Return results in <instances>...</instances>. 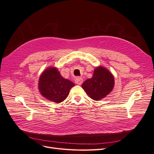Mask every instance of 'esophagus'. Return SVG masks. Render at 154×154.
Wrapping results in <instances>:
<instances>
[{
	"label": "esophagus",
	"instance_id": "34e87169",
	"mask_svg": "<svg viewBox=\"0 0 154 154\" xmlns=\"http://www.w3.org/2000/svg\"><path fill=\"white\" fill-rule=\"evenodd\" d=\"M75 83L78 85H81L83 82V79L81 77H77L75 80Z\"/></svg>",
	"mask_w": 154,
	"mask_h": 154
}]
</instances>
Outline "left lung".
Instances as JSON below:
<instances>
[{"instance_id": "left-lung-1", "label": "left lung", "mask_w": 154, "mask_h": 154, "mask_svg": "<svg viewBox=\"0 0 154 154\" xmlns=\"http://www.w3.org/2000/svg\"><path fill=\"white\" fill-rule=\"evenodd\" d=\"M114 86V77L105 67L95 69L93 76L82 85L87 94L94 100H100L110 93Z\"/></svg>"}]
</instances>
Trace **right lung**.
<instances>
[{"mask_svg":"<svg viewBox=\"0 0 154 154\" xmlns=\"http://www.w3.org/2000/svg\"><path fill=\"white\" fill-rule=\"evenodd\" d=\"M75 84L60 75L55 67H48L40 75L38 80V89L47 100L60 103L69 94L70 88Z\"/></svg>","mask_w":154,"mask_h":154,"instance_id":"add662e5","label":"right lung"}]
</instances>
